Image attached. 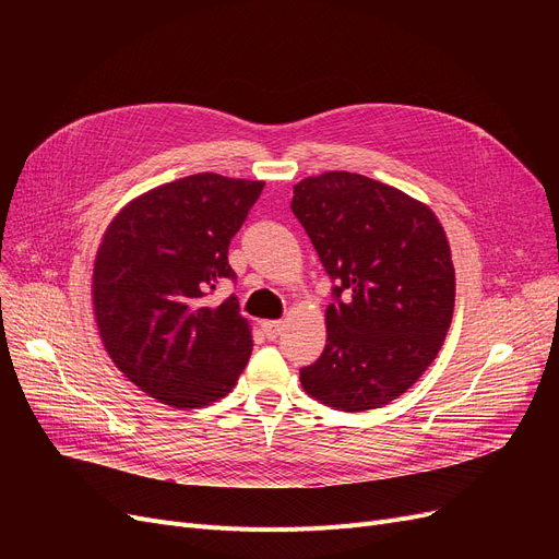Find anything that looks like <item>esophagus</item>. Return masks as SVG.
Masks as SVG:
<instances>
[{
  "label": "esophagus",
  "mask_w": 559,
  "mask_h": 559,
  "mask_svg": "<svg viewBox=\"0 0 559 559\" xmlns=\"http://www.w3.org/2000/svg\"><path fill=\"white\" fill-rule=\"evenodd\" d=\"M262 331L270 340H276L285 331V324L283 321H262Z\"/></svg>",
  "instance_id": "esophagus-1"
}]
</instances>
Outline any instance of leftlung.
<instances>
[{
  "label": "left lung",
  "instance_id": "left-lung-1",
  "mask_svg": "<svg viewBox=\"0 0 559 559\" xmlns=\"http://www.w3.org/2000/svg\"><path fill=\"white\" fill-rule=\"evenodd\" d=\"M289 209L335 283L324 354L301 385L342 413L383 407L417 383L451 326L444 226L426 203L350 171L308 176Z\"/></svg>",
  "mask_w": 559,
  "mask_h": 559
}]
</instances>
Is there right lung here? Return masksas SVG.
Returning <instances> with one entry per match:
<instances>
[{"mask_svg":"<svg viewBox=\"0 0 559 559\" xmlns=\"http://www.w3.org/2000/svg\"><path fill=\"white\" fill-rule=\"evenodd\" d=\"M264 181L213 171L158 186L108 224L93 270V306L106 354L144 394L176 409L224 399L253 340L240 304L211 301L235 281L228 245Z\"/></svg>","mask_w":559,"mask_h":559,"instance_id":"1","label":"right lung"}]
</instances>
